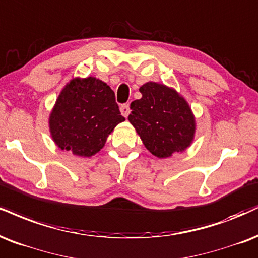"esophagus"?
I'll use <instances>...</instances> for the list:
<instances>
[{
  "label": "esophagus",
  "mask_w": 258,
  "mask_h": 258,
  "mask_svg": "<svg viewBox=\"0 0 258 258\" xmlns=\"http://www.w3.org/2000/svg\"><path fill=\"white\" fill-rule=\"evenodd\" d=\"M120 111H121V114H122V115L125 116V117L128 116V114H130V104L128 103H125V104L121 105Z\"/></svg>",
  "instance_id": "obj_1"
}]
</instances>
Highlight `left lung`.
<instances>
[{
    "mask_svg": "<svg viewBox=\"0 0 258 258\" xmlns=\"http://www.w3.org/2000/svg\"><path fill=\"white\" fill-rule=\"evenodd\" d=\"M139 91L142 98L131 103L128 120L145 148L166 159L190 147L196 127L187 102L162 84L147 83Z\"/></svg>",
    "mask_w": 258,
    "mask_h": 258,
    "instance_id": "obj_1",
    "label": "left lung"
}]
</instances>
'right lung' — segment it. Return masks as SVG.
Instances as JSON below:
<instances>
[{"mask_svg":"<svg viewBox=\"0 0 258 258\" xmlns=\"http://www.w3.org/2000/svg\"><path fill=\"white\" fill-rule=\"evenodd\" d=\"M120 114L115 94L107 84L92 77L73 79L61 91L50 114L51 137L62 150L90 157L125 120Z\"/></svg>","mask_w":258,"mask_h":258,"instance_id":"obj_1","label":"right lung"}]
</instances>
